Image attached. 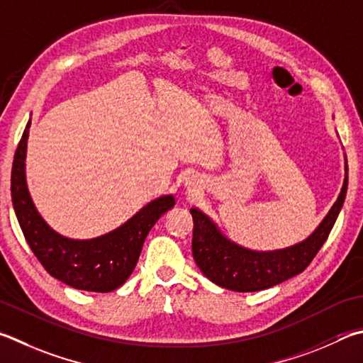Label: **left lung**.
<instances>
[{
	"label": "left lung",
	"instance_id": "8db88e82",
	"mask_svg": "<svg viewBox=\"0 0 363 363\" xmlns=\"http://www.w3.org/2000/svg\"><path fill=\"white\" fill-rule=\"evenodd\" d=\"M346 190L347 177L338 200L308 240L273 252H254L233 245L217 232L206 216L199 209H190L194 217L192 254L196 265L214 284L235 292H257L281 284L300 274L319 252L340 214Z\"/></svg>",
	"mask_w": 363,
	"mask_h": 363
}]
</instances>
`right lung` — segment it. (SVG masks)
<instances>
[{"label":"right lung","mask_w":363,"mask_h":363,"mask_svg":"<svg viewBox=\"0 0 363 363\" xmlns=\"http://www.w3.org/2000/svg\"><path fill=\"white\" fill-rule=\"evenodd\" d=\"M30 122L16 149L11 194L26 242L45 272L79 291L111 292L130 278L150 228L174 206L173 196H162L114 232L89 241L63 238L48 227L33 204L25 182V155Z\"/></svg>","instance_id":"1"}]
</instances>
